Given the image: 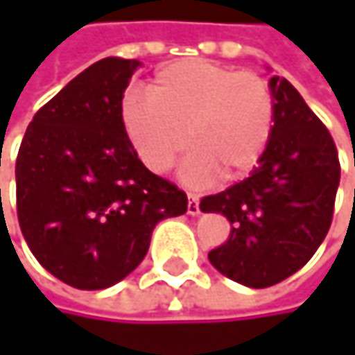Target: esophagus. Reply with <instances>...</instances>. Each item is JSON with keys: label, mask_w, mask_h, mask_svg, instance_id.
<instances>
[{"label": "esophagus", "mask_w": 355, "mask_h": 355, "mask_svg": "<svg viewBox=\"0 0 355 355\" xmlns=\"http://www.w3.org/2000/svg\"><path fill=\"white\" fill-rule=\"evenodd\" d=\"M187 211L191 214V216H197L201 209H199V197L195 195V193H189V203H187Z\"/></svg>", "instance_id": "esophagus-1"}]
</instances>
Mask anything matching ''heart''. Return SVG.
I'll return each mask as SVG.
<instances>
[{"label": "heart", "instance_id": "obj_1", "mask_svg": "<svg viewBox=\"0 0 355 355\" xmlns=\"http://www.w3.org/2000/svg\"><path fill=\"white\" fill-rule=\"evenodd\" d=\"M123 129L139 160L166 173L189 146L182 164L189 182L245 178L263 158L275 123L269 84L252 71L207 59H180L158 69L148 96L121 105Z\"/></svg>", "mask_w": 355, "mask_h": 355}]
</instances>
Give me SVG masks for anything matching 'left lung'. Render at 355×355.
I'll use <instances>...</instances> for the list:
<instances>
[{
	"label": "left lung",
	"mask_w": 355,
	"mask_h": 355,
	"mask_svg": "<svg viewBox=\"0 0 355 355\" xmlns=\"http://www.w3.org/2000/svg\"><path fill=\"white\" fill-rule=\"evenodd\" d=\"M269 88L275 123L263 158L245 180L199 203L232 224L209 263L248 288L275 286L309 263L329 232L341 175L329 129L298 90L279 76Z\"/></svg>",
	"instance_id": "8db88e82"
}]
</instances>
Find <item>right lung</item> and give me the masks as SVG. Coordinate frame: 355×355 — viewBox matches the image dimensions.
I'll return each mask as SVG.
<instances>
[{"label":"right lung","mask_w":355,"mask_h":355,"mask_svg":"<svg viewBox=\"0 0 355 355\" xmlns=\"http://www.w3.org/2000/svg\"><path fill=\"white\" fill-rule=\"evenodd\" d=\"M137 59L107 57L76 76L31 121L16 160V203L36 261L67 286L105 290L146 257L187 195L150 173L121 121Z\"/></svg>","instance_id":"add662e5"}]
</instances>
